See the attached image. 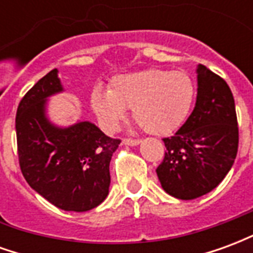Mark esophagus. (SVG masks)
<instances>
[{
  "label": "esophagus",
  "mask_w": 253,
  "mask_h": 253,
  "mask_svg": "<svg viewBox=\"0 0 253 253\" xmlns=\"http://www.w3.org/2000/svg\"><path fill=\"white\" fill-rule=\"evenodd\" d=\"M123 143L125 145H130V146H135L139 143V139H132V138H125L123 139Z\"/></svg>",
  "instance_id": "34e87169"
}]
</instances>
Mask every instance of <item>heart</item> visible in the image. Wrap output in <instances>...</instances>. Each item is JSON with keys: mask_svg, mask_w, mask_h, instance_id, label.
<instances>
[{"mask_svg": "<svg viewBox=\"0 0 253 253\" xmlns=\"http://www.w3.org/2000/svg\"><path fill=\"white\" fill-rule=\"evenodd\" d=\"M195 99V84L183 70L146 69L118 76L110 89L96 86L90 93L94 114L107 130H115L131 108L132 119L154 135L173 132L186 121Z\"/></svg>", "mask_w": 253, "mask_h": 253, "instance_id": "obj_1", "label": "heart"}]
</instances>
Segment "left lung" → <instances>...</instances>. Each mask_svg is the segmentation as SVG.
<instances>
[{
	"label": "left lung",
	"mask_w": 253,
	"mask_h": 253,
	"mask_svg": "<svg viewBox=\"0 0 253 253\" xmlns=\"http://www.w3.org/2000/svg\"><path fill=\"white\" fill-rule=\"evenodd\" d=\"M163 141L167 152L156 172L169 195L190 201L214 190L239 149L236 105L226 81L199 65L195 108L175 135Z\"/></svg>",
	"instance_id": "obj_1"
}]
</instances>
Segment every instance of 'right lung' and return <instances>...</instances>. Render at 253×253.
Wrapping results in <instances>:
<instances>
[{
    "mask_svg": "<svg viewBox=\"0 0 253 253\" xmlns=\"http://www.w3.org/2000/svg\"><path fill=\"white\" fill-rule=\"evenodd\" d=\"M62 90L54 69L24 94L16 112L17 154L27 183L65 211H88L108 195L110 161L121 139L89 122L59 128L44 114L48 96Z\"/></svg>",
    "mask_w": 253,
    "mask_h": 253,
    "instance_id": "1",
    "label": "right lung"
}]
</instances>
